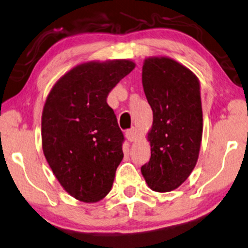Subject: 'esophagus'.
Segmentation results:
<instances>
[{"mask_svg": "<svg viewBox=\"0 0 248 248\" xmlns=\"http://www.w3.org/2000/svg\"><path fill=\"white\" fill-rule=\"evenodd\" d=\"M125 138H127L129 141L137 140V138H138L137 129L131 128V129H129V130H127V132H125Z\"/></svg>", "mask_w": 248, "mask_h": 248, "instance_id": "esophagus-1", "label": "esophagus"}]
</instances>
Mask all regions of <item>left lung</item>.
<instances>
[{"label":"left lung","instance_id":"1","mask_svg":"<svg viewBox=\"0 0 248 248\" xmlns=\"http://www.w3.org/2000/svg\"><path fill=\"white\" fill-rule=\"evenodd\" d=\"M142 86L153 125L151 159L141 174L153 191L170 192L190 176L199 157L203 128L200 82L172 58L149 57L142 65Z\"/></svg>","mask_w":248,"mask_h":248}]
</instances>
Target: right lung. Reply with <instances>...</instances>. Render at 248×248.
Here are the masks:
<instances>
[{"label":"right lung","mask_w":248,"mask_h":248,"mask_svg":"<svg viewBox=\"0 0 248 248\" xmlns=\"http://www.w3.org/2000/svg\"><path fill=\"white\" fill-rule=\"evenodd\" d=\"M135 66L127 59L84 62L48 94L41 117L45 157L64 190L79 201H100L112 187L124 137L107 97Z\"/></svg>","instance_id":"1"}]
</instances>
